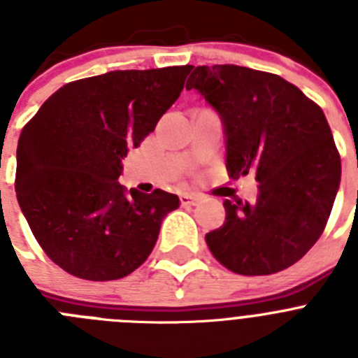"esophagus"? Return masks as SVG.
<instances>
[{
	"instance_id": "obj_1",
	"label": "esophagus",
	"mask_w": 358,
	"mask_h": 358,
	"mask_svg": "<svg viewBox=\"0 0 358 358\" xmlns=\"http://www.w3.org/2000/svg\"><path fill=\"white\" fill-rule=\"evenodd\" d=\"M179 201H181V206H195L199 202V197H195V195L192 194H181L179 195Z\"/></svg>"
}]
</instances>
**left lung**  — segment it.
<instances>
[{"mask_svg":"<svg viewBox=\"0 0 358 358\" xmlns=\"http://www.w3.org/2000/svg\"><path fill=\"white\" fill-rule=\"evenodd\" d=\"M197 90L220 116L229 177L255 173V204L224 201L226 222L206 243L224 267L264 276L290 267L327 226L341 157L321 107L273 73L235 64L197 66Z\"/></svg>","mask_w":358,"mask_h":358,"instance_id":"1","label":"left lung"}]
</instances>
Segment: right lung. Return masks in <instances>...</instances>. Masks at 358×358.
<instances>
[{"label":"right lung","instance_id":"1","mask_svg":"<svg viewBox=\"0 0 358 358\" xmlns=\"http://www.w3.org/2000/svg\"><path fill=\"white\" fill-rule=\"evenodd\" d=\"M189 66L118 69L69 82L17 143L15 194L31 233L66 273L109 281L140 267L179 197L127 192L122 159L172 107Z\"/></svg>","mask_w":358,"mask_h":358}]
</instances>
